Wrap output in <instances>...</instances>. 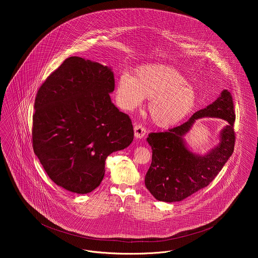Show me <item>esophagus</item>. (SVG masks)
<instances>
[{
	"mask_svg": "<svg viewBox=\"0 0 258 258\" xmlns=\"http://www.w3.org/2000/svg\"><path fill=\"white\" fill-rule=\"evenodd\" d=\"M146 134V129L144 127H142L141 125H137L135 124L134 125V135H135V138L137 139H141L145 136Z\"/></svg>",
	"mask_w": 258,
	"mask_h": 258,
	"instance_id": "obj_1",
	"label": "esophagus"
}]
</instances>
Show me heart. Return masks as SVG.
<instances>
[{"label":"heart","instance_id":"obj_1","mask_svg":"<svg viewBox=\"0 0 258 258\" xmlns=\"http://www.w3.org/2000/svg\"><path fill=\"white\" fill-rule=\"evenodd\" d=\"M149 99L148 112L160 128L178 125L194 109L196 89L177 70L157 63L137 68L134 76L121 74L116 83V99L125 110H133Z\"/></svg>","mask_w":258,"mask_h":258}]
</instances>
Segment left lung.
Masks as SVG:
<instances>
[{
    "label": "left lung",
    "instance_id": "8db88e82",
    "mask_svg": "<svg viewBox=\"0 0 258 258\" xmlns=\"http://www.w3.org/2000/svg\"><path fill=\"white\" fill-rule=\"evenodd\" d=\"M210 116L227 121L220 133V143L205 155L189 150L184 136L198 118ZM235 114L232 97L226 89L206 108L197 111L184 124L167 132L149 134L152 163L145 176V185L152 196L162 202H181L217 177L234 148Z\"/></svg>",
    "mask_w": 258,
    "mask_h": 258
}]
</instances>
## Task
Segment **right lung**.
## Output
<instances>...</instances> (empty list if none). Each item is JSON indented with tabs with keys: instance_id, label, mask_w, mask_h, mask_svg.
Wrapping results in <instances>:
<instances>
[{
	"instance_id": "add662e5",
	"label": "right lung",
	"mask_w": 258,
	"mask_h": 258,
	"mask_svg": "<svg viewBox=\"0 0 258 258\" xmlns=\"http://www.w3.org/2000/svg\"><path fill=\"white\" fill-rule=\"evenodd\" d=\"M110 68L67 58L39 87L33 116V147L55 184L88 194L103 180L105 160L133 141L131 119L112 103Z\"/></svg>"
}]
</instances>
